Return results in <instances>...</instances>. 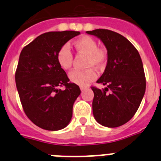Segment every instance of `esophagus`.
Listing matches in <instances>:
<instances>
[{"instance_id":"1","label":"esophagus","mask_w":161,"mask_h":161,"mask_svg":"<svg viewBox=\"0 0 161 161\" xmlns=\"http://www.w3.org/2000/svg\"><path fill=\"white\" fill-rule=\"evenodd\" d=\"M85 89H86V88L85 87H80V90L81 91H85Z\"/></svg>"}]
</instances>
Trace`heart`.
Returning <instances> with one entry per match:
<instances>
[{
	"label": "heart",
	"mask_w": 161,
	"mask_h": 161,
	"mask_svg": "<svg viewBox=\"0 0 161 161\" xmlns=\"http://www.w3.org/2000/svg\"><path fill=\"white\" fill-rule=\"evenodd\" d=\"M74 46L78 52L87 55L86 67L95 68H102L106 64L107 55L104 50L98 48L97 42L89 36H83L78 38L74 42ZM57 62L61 68L64 70H68L72 68L73 55L71 52L70 47L68 44H64L61 46L56 55ZM68 77L72 83L85 87L91 82L95 80L97 73L93 68H89L86 70H73L69 73Z\"/></svg>",
	"instance_id": "heart-1"
}]
</instances>
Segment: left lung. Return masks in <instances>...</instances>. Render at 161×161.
<instances>
[{
  "instance_id": "obj_1",
  "label": "left lung",
  "mask_w": 161,
  "mask_h": 161,
  "mask_svg": "<svg viewBox=\"0 0 161 161\" xmlns=\"http://www.w3.org/2000/svg\"><path fill=\"white\" fill-rule=\"evenodd\" d=\"M100 38L107 50V64L97 83L93 114L99 124L118 127L127 123L139 109L146 89V79L139 52L119 33L105 29L86 31Z\"/></svg>"
}]
</instances>
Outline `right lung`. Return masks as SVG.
I'll use <instances>...</instances> for the list:
<instances>
[{
    "mask_svg": "<svg viewBox=\"0 0 161 161\" xmlns=\"http://www.w3.org/2000/svg\"><path fill=\"white\" fill-rule=\"evenodd\" d=\"M80 34L72 31L44 33L20 54L15 81L21 103L30 120L44 130L64 128L72 117L80 89L69 83L56 55L61 46ZM59 86H64L65 90H59Z\"/></svg>",
    "mask_w": 161,
    "mask_h": 161,
    "instance_id": "1",
    "label": "right lung"
}]
</instances>
